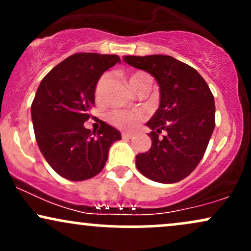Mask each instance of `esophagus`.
<instances>
[{
  "label": "esophagus",
  "instance_id": "1",
  "mask_svg": "<svg viewBox=\"0 0 251 251\" xmlns=\"http://www.w3.org/2000/svg\"><path fill=\"white\" fill-rule=\"evenodd\" d=\"M132 137H133V134H132V133H126V132H124V133H123L124 139H131Z\"/></svg>",
  "mask_w": 251,
  "mask_h": 251
}]
</instances>
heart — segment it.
<instances>
[{"label":"heart","mask_w":251,"mask_h":251,"mask_svg":"<svg viewBox=\"0 0 251 251\" xmlns=\"http://www.w3.org/2000/svg\"><path fill=\"white\" fill-rule=\"evenodd\" d=\"M108 79H109V74L106 73L103 74V75L99 79V81L97 82V86H96L97 100H100L102 98L103 89L106 87V83H107ZM144 79H151V76H150L149 74L143 73V72H138V73L132 74L131 77H129V83H131V86L133 87L135 83ZM144 118H145V116H144L143 112L125 111V109H113V111L109 112L107 114V119L109 123L116 125L117 127L125 128V129L134 127L138 123L142 122Z\"/></svg>","instance_id":"heart-1"}]
</instances>
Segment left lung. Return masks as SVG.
<instances>
[{
  "mask_svg": "<svg viewBox=\"0 0 251 251\" xmlns=\"http://www.w3.org/2000/svg\"><path fill=\"white\" fill-rule=\"evenodd\" d=\"M132 67L154 76L160 103L146 126L152 146L135 157L149 179L177 183L200 164L215 128V100L208 83L195 68L169 55L124 56ZM162 130L166 132L159 138Z\"/></svg>",
  "mask_w": 251,
  "mask_h": 251,
  "instance_id": "1",
  "label": "left lung"
}]
</instances>
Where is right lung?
Instances as JSON below:
<instances>
[{"instance_id": "add662e5", "label": "right lung", "mask_w": 251, "mask_h": 251, "mask_svg": "<svg viewBox=\"0 0 251 251\" xmlns=\"http://www.w3.org/2000/svg\"><path fill=\"white\" fill-rule=\"evenodd\" d=\"M118 55L76 53L42 79L31 103V120L40 151L50 168L73 181L86 180L105 166L108 150L120 132L100 120L92 132L83 126L94 106L97 82Z\"/></svg>"}]
</instances>
